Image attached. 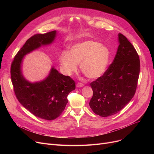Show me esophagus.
Returning a JSON list of instances; mask_svg holds the SVG:
<instances>
[{"label": "esophagus", "instance_id": "1", "mask_svg": "<svg viewBox=\"0 0 154 154\" xmlns=\"http://www.w3.org/2000/svg\"><path fill=\"white\" fill-rule=\"evenodd\" d=\"M76 85L77 87H83L84 85V84L81 82H78V83H77Z\"/></svg>", "mask_w": 154, "mask_h": 154}]
</instances>
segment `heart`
Instances as JSON below:
<instances>
[{
    "instance_id": "b5f03b06",
    "label": "heart",
    "mask_w": 154,
    "mask_h": 154,
    "mask_svg": "<svg viewBox=\"0 0 154 154\" xmlns=\"http://www.w3.org/2000/svg\"><path fill=\"white\" fill-rule=\"evenodd\" d=\"M110 51L104 45L94 40H85L72 45L69 52L63 51L59 60L67 74L76 72L77 64L88 78L100 77L107 69L110 60Z\"/></svg>"
}]
</instances>
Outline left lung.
<instances>
[{
    "instance_id": "obj_1",
    "label": "left lung",
    "mask_w": 154,
    "mask_h": 154,
    "mask_svg": "<svg viewBox=\"0 0 154 154\" xmlns=\"http://www.w3.org/2000/svg\"><path fill=\"white\" fill-rule=\"evenodd\" d=\"M113 62L104 74L91 83L93 95L89 106L95 114L107 117L122 110L135 95L140 73L135 48L122 34Z\"/></svg>"
}]
</instances>
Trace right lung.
Masks as SVG:
<instances>
[{
	"mask_svg": "<svg viewBox=\"0 0 154 154\" xmlns=\"http://www.w3.org/2000/svg\"><path fill=\"white\" fill-rule=\"evenodd\" d=\"M56 31L37 34L30 37L14 57L11 75L15 95L19 102L34 116L52 120L57 118L68 102L69 94L75 88V82L52 68L44 80L32 84L23 78L20 70L23 57L42 45L52 42Z\"/></svg>",
	"mask_w": 154,
	"mask_h": 154,
	"instance_id": "1",
	"label": "right lung"
}]
</instances>
